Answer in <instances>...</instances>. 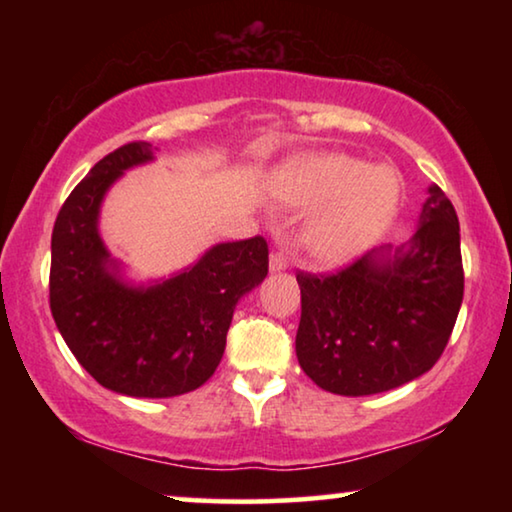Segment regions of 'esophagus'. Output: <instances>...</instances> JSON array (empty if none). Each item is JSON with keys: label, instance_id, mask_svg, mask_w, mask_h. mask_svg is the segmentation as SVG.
I'll return each mask as SVG.
<instances>
[{"label": "esophagus", "instance_id": "esophagus-1", "mask_svg": "<svg viewBox=\"0 0 512 512\" xmlns=\"http://www.w3.org/2000/svg\"><path fill=\"white\" fill-rule=\"evenodd\" d=\"M287 264H289L287 255H284L282 250H275V253L271 255V271H284V268H287Z\"/></svg>", "mask_w": 512, "mask_h": 512}]
</instances>
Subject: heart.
I'll use <instances>...</instances> for the list:
<instances>
[{"label":"heart","mask_w":512,"mask_h":512,"mask_svg":"<svg viewBox=\"0 0 512 512\" xmlns=\"http://www.w3.org/2000/svg\"><path fill=\"white\" fill-rule=\"evenodd\" d=\"M280 196L293 207H318L305 228V244L320 262L341 264L379 237L400 201V178L370 169L350 155H316L289 164Z\"/></svg>","instance_id":"obj_1"}]
</instances>
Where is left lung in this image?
Wrapping results in <instances>:
<instances>
[{
    "label": "left lung",
    "instance_id": "left-lung-1",
    "mask_svg": "<svg viewBox=\"0 0 512 512\" xmlns=\"http://www.w3.org/2000/svg\"><path fill=\"white\" fill-rule=\"evenodd\" d=\"M296 354L307 377L336 395H375L418 379L447 348L463 302L458 216L429 187L409 246L370 250L341 271H298Z\"/></svg>",
    "mask_w": 512,
    "mask_h": 512
}]
</instances>
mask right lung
Segmentation results:
<instances>
[{
    "mask_svg": "<svg viewBox=\"0 0 512 512\" xmlns=\"http://www.w3.org/2000/svg\"><path fill=\"white\" fill-rule=\"evenodd\" d=\"M149 160V142L119 146L67 196L51 235L49 307L67 348L103 388L176 397L214 375L235 305L268 273V244L259 235L219 244L169 280L128 287L99 237V207L121 173Z\"/></svg>",
    "mask_w": 512,
    "mask_h": 512,
    "instance_id": "obj_1",
    "label": "right lung"
}]
</instances>
